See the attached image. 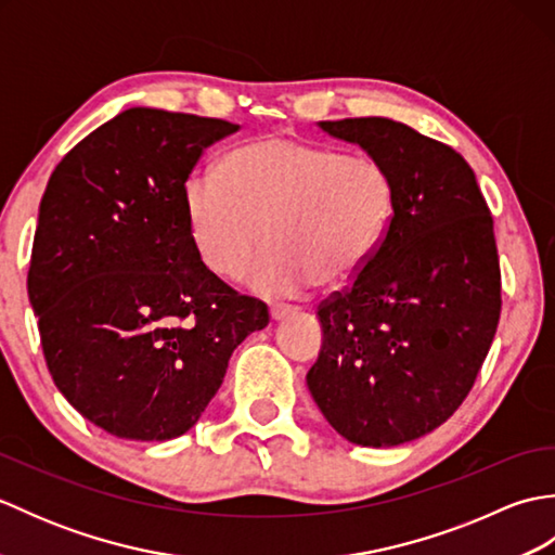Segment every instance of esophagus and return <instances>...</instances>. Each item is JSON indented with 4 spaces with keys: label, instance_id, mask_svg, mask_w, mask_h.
<instances>
[{
    "label": "esophagus",
    "instance_id": "1",
    "mask_svg": "<svg viewBox=\"0 0 555 555\" xmlns=\"http://www.w3.org/2000/svg\"><path fill=\"white\" fill-rule=\"evenodd\" d=\"M293 312H296V308H291V305H274V308H271V320L274 322L286 320V317Z\"/></svg>",
    "mask_w": 555,
    "mask_h": 555
}]
</instances>
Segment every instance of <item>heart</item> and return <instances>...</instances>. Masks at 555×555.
<instances>
[{
	"mask_svg": "<svg viewBox=\"0 0 555 555\" xmlns=\"http://www.w3.org/2000/svg\"><path fill=\"white\" fill-rule=\"evenodd\" d=\"M396 188L370 155L293 135L233 147L219 171L183 185L188 231L197 257L219 279L245 276L264 296L348 286L374 259L393 217Z\"/></svg>",
	"mask_w": 555,
	"mask_h": 555,
	"instance_id": "1",
	"label": "heart"
}]
</instances>
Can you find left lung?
I'll use <instances>...</instances> for the list:
<instances>
[{
	"label": "left lung",
	"instance_id": "obj_1",
	"mask_svg": "<svg viewBox=\"0 0 555 555\" xmlns=\"http://www.w3.org/2000/svg\"><path fill=\"white\" fill-rule=\"evenodd\" d=\"M388 169L393 217L367 269L317 317L324 344L308 388L358 446L434 431L467 398L501 317L493 219L469 164L400 121H320Z\"/></svg>",
	"mask_w": 555,
	"mask_h": 555
}]
</instances>
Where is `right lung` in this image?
Segmentation results:
<instances>
[{
  "instance_id": "obj_1",
  "label": "right lung",
  "mask_w": 555,
  "mask_h": 555,
  "mask_svg": "<svg viewBox=\"0 0 555 555\" xmlns=\"http://www.w3.org/2000/svg\"><path fill=\"white\" fill-rule=\"evenodd\" d=\"M241 126L126 109L56 164L40 203L28 298L52 379L119 439L169 441L203 415L231 352L269 324L262 300L211 274L183 185Z\"/></svg>"
}]
</instances>
